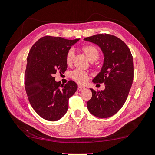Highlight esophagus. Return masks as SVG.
Returning <instances> with one entry per match:
<instances>
[{
	"label": "esophagus",
	"instance_id": "esophagus-1",
	"mask_svg": "<svg viewBox=\"0 0 155 155\" xmlns=\"http://www.w3.org/2000/svg\"><path fill=\"white\" fill-rule=\"evenodd\" d=\"M85 89V88L83 87H81V86H78V90L79 91H83V90Z\"/></svg>",
	"mask_w": 155,
	"mask_h": 155
}]
</instances>
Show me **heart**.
Segmentation results:
<instances>
[{
	"mask_svg": "<svg viewBox=\"0 0 155 155\" xmlns=\"http://www.w3.org/2000/svg\"><path fill=\"white\" fill-rule=\"evenodd\" d=\"M82 52L86 55L87 58L91 62L96 61L99 58L100 51L98 48L93 45H85L81 48ZM74 51L72 49L68 50L66 54L65 61L67 65H71L73 61ZM71 77L76 83L80 84H84L87 82L89 78L88 74L86 72L80 70H74L71 73Z\"/></svg>",
	"mask_w": 155,
	"mask_h": 155,
	"instance_id": "heart-1",
	"label": "heart"
}]
</instances>
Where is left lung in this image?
Listing matches in <instances>:
<instances>
[{"label":"left lung","mask_w":155,"mask_h":155,"mask_svg":"<svg viewBox=\"0 0 155 155\" xmlns=\"http://www.w3.org/2000/svg\"><path fill=\"white\" fill-rule=\"evenodd\" d=\"M84 40L99 46L104 57L101 71L93 82L104 83L105 88L101 91L91 88L93 95L87 102L88 110L98 118L112 117L123 107L132 86V54L127 45L114 35L98 34Z\"/></svg>","instance_id":"obj_1"}]
</instances>
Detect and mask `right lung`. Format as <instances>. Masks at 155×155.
Returning <instances> with one entry per match:
<instances>
[{
	"instance_id": "obj_1",
	"label": "right lung",
	"mask_w": 155,
	"mask_h": 155,
	"mask_svg": "<svg viewBox=\"0 0 155 155\" xmlns=\"http://www.w3.org/2000/svg\"><path fill=\"white\" fill-rule=\"evenodd\" d=\"M78 40L45 36L38 39L29 52L25 75V90L32 107L45 120L61 119L67 113L69 98L77 90L73 81L61 84L55 81L54 74L67 71L66 54Z\"/></svg>"
}]
</instances>
